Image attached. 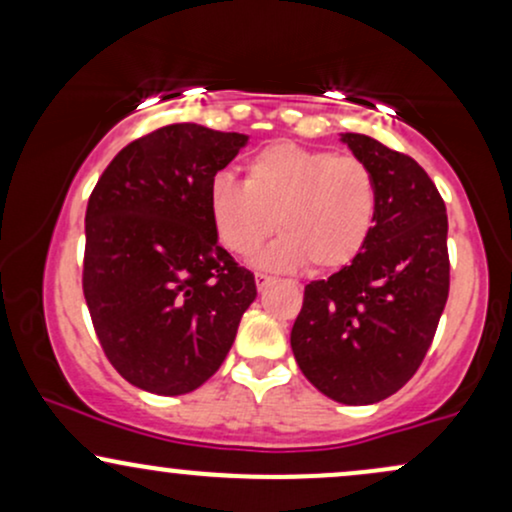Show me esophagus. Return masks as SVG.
Returning <instances> with one entry per match:
<instances>
[{
  "label": "esophagus",
  "mask_w": 512,
  "mask_h": 512,
  "mask_svg": "<svg viewBox=\"0 0 512 512\" xmlns=\"http://www.w3.org/2000/svg\"><path fill=\"white\" fill-rule=\"evenodd\" d=\"M255 284H257V289L264 291V289H267L269 284H272V276H267V274L257 272V274H255Z\"/></svg>",
  "instance_id": "obj_1"
}]
</instances>
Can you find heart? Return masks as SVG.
Segmentation results:
<instances>
[{"instance_id":"obj_1","label":"heart","mask_w":512,"mask_h":512,"mask_svg":"<svg viewBox=\"0 0 512 512\" xmlns=\"http://www.w3.org/2000/svg\"><path fill=\"white\" fill-rule=\"evenodd\" d=\"M375 180L354 156L279 142L245 166V185L219 175L209 187V211L223 248L257 257L267 269L308 262L317 272L339 269L361 252L375 223Z\"/></svg>"}]
</instances>
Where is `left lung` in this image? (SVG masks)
I'll return each mask as SVG.
<instances>
[{
	"label": "left lung",
	"instance_id": "1",
	"mask_svg": "<svg viewBox=\"0 0 512 512\" xmlns=\"http://www.w3.org/2000/svg\"><path fill=\"white\" fill-rule=\"evenodd\" d=\"M342 142L375 180V223L351 264L310 281L291 330L298 368L322 395L375 404L424 361L450 291L448 214L411 156L366 134Z\"/></svg>",
	"mask_w": 512,
	"mask_h": 512
}]
</instances>
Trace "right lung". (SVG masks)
<instances>
[{
  "label": "right lung",
  "instance_id": "obj_1",
  "mask_svg": "<svg viewBox=\"0 0 512 512\" xmlns=\"http://www.w3.org/2000/svg\"><path fill=\"white\" fill-rule=\"evenodd\" d=\"M248 134L182 122L127 144L86 207L84 296L117 373L187 395L231 351L255 276L219 245L209 187Z\"/></svg>",
  "mask_w": 512,
  "mask_h": 512
}]
</instances>
